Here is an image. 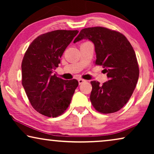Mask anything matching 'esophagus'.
I'll use <instances>...</instances> for the list:
<instances>
[{"instance_id": "esophagus-1", "label": "esophagus", "mask_w": 154, "mask_h": 154, "mask_svg": "<svg viewBox=\"0 0 154 154\" xmlns=\"http://www.w3.org/2000/svg\"><path fill=\"white\" fill-rule=\"evenodd\" d=\"M86 81L85 80H84V79H79V84H82L83 83H84V82H85Z\"/></svg>"}]
</instances>
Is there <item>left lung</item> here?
<instances>
[{
    "label": "left lung",
    "mask_w": 154,
    "mask_h": 154,
    "mask_svg": "<svg viewBox=\"0 0 154 154\" xmlns=\"http://www.w3.org/2000/svg\"><path fill=\"white\" fill-rule=\"evenodd\" d=\"M83 39L94 43L95 64L103 66L109 79L102 85L90 82L92 106L102 113L116 112L127 104L137 83L140 70L133 48L125 35L104 27L82 29L73 43Z\"/></svg>",
    "instance_id": "obj_1"
}]
</instances>
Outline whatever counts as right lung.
Wrapping results in <instances>:
<instances>
[{
    "label": "right lung",
    "mask_w": 154,
    "mask_h": 154,
    "mask_svg": "<svg viewBox=\"0 0 154 154\" xmlns=\"http://www.w3.org/2000/svg\"><path fill=\"white\" fill-rule=\"evenodd\" d=\"M79 31L56 30L44 33L29 46L22 62V83L33 109L42 115L55 118L70 104L77 80L57 77L58 67L65 49Z\"/></svg>",
    "instance_id": "add662e5"
}]
</instances>
